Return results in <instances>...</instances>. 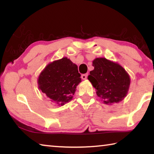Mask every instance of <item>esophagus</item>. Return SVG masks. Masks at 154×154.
I'll return each instance as SVG.
<instances>
[{"mask_svg":"<svg viewBox=\"0 0 154 154\" xmlns=\"http://www.w3.org/2000/svg\"><path fill=\"white\" fill-rule=\"evenodd\" d=\"M88 77V74H83L82 75V78L83 79H86Z\"/></svg>","mask_w":154,"mask_h":154,"instance_id":"34e87169","label":"esophagus"}]
</instances>
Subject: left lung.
I'll return each mask as SVG.
<instances>
[{
  "label": "left lung",
  "mask_w": 154,
  "mask_h": 154,
  "mask_svg": "<svg viewBox=\"0 0 154 154\" xmlns=\"http://www.w3.org/2000/svg\"><path fill=\"white\" fill-rule=\"evenodd\" d=\"M92 65L94 69L90 72L88 79L96 89L98 97L109 105L123 100L130 83L124 68L104 58H96Z\"/></svg>",
  "instance_id": "8db88e82"
}]
</instances>
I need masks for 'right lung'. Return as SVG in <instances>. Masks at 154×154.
<instances>
[{"instance_id": "obj_1", "label": "right lung", "mask_w": 154, "mask_h": 154, "mask_svg": "<svg viewBox=\"0 0 154 154\" xmlns=\"http://www.w3.org/2000/svg\"><path fill=\"white\" fill-rule=\"evenodd\" d=\"M80 77L77 65L63 58L45 68L38 77V88L51 101L64 105L72 98Z\"/></svg>"}]
</instances>
